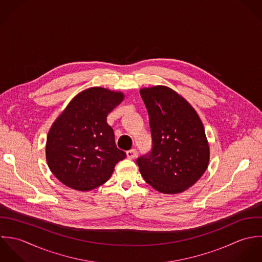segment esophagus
Listing matches in <instances>:
<instances>
[{
    "mask_svg": "<svg viewBox=\"0 0 262 262\" xmlns=\"http://www.w3.org/2000/svg\"><path fill=\"white\" fill-rule=\"evenodd\" d=\"M126 156H127L128 159H135V158L138 156V152H137V150L132 149V150H129V151L126 152Z\"/></svg>",
    "mask_w": 262,
    "mask_h": 262,
    "instance_id": "esophagus-1",
    "label": "esophagus"
}]
</instances>
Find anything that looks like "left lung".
<instances>
[{
  "label": "left lung",
  "mask_w": 262,
  "mask_h": 262,
  "mask_svg": "<svg viewBox=\"0 0 262 262\" xmlns=\"http://www.w3.org/2000/svg\"><path fill=\"white\" fill-rule=\"evenodd\" d=\"M150 119L153 149L137 163L145 181L159 192L176 194L206 172L209 146L204 124L181 95L166 86L140 90Z\"/></svg>",
  "instance_id": "left-lung-1"
}]
</instances>
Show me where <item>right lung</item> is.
<instances>
[{"label":"right lung","instance_id":"obj_1","mask_svg":"<svg viewBox=\"0 0 262 262\" xmlns=\"http://www.w3.org/2000/svg\"><path fill=\"white\" fill-rule=\"evenodd\" d=\"M124 98L122 92L102 87L77 94L50 128L46 157L53 175L66 186L92 190L110 178L126 157L117 149L107 115Z\"/></svg>","mask_w":262,"mask_h":262}]
</instances>
